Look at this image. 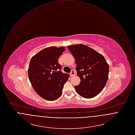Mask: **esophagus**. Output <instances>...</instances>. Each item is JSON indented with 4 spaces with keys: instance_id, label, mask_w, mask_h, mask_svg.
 Wrapping results in <instances>:
<instances>
[{
    "instance_id": "esophagus-1",
    "label": "esophagus",
    "mask_w": 135,
    "mask_h": 135,
    "mask_svg": "<svg viewBox=\"0 0 135 135\" xmlns=\"http://www.w3.org/2000/svg\"><path fill=\"white\" fill-rule=\"evenodd\" d=\"M75 74V73L74 71L73 70H72L71 71L70 74L71 76H74Z\"/></svg>"
}]
</instances>
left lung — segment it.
<instances>
[{
    "mask_svg": "<svg viewBox=\"0 0 135 135\" xmlns=\"http://www.w3.org/2000/svg\"><path fill=\"white\" fill-rule=\"evenodd\" d=\"M68 49L75 59L77 75L80 83L75 86L77 94L86 98L98 95L108 79L109 65L103 55L83 44L69 45Z\"/></svg>",
    "mask_w": 135,
    "mask_h": 135,
    "instance_id": "8db88e82",
    "label": "left lung"
}]
</instances>
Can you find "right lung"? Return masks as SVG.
<instances>
[{
  "mask_svg": "<svg viewBox=\"0 0 135 135\" xmlns=\"http://www.w3.org/2000/svg\"><path fill=\"white\" fill-rule=\"evenodd\" d=\"M65 50L63 46L48 47L31 59L28 69L29 79L36 93L46 100L54 101L61 96L69 77L60 70L61 65L58 63Z\"/></svg>",
  "mask_w": 135,
  "mask_h": 135,
  "instance_id": "right-lung-1",
  "label": "right lung"
}]
</instances>
